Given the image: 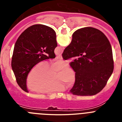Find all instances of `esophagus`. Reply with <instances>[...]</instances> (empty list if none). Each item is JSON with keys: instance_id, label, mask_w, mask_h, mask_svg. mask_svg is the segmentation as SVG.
Instances as JSON below:
<instances>
[{"instance_id": "34e87169", "label": "esophagus", "mask_w": 122, "mask_h": 122, "mask_svg": "<svg viewBox=\"0 0 122 122\" xmlns=\"http://www.w3.org/2000/svg\"><path fill=\"white\" fill-rule=\"evenodd\" d=\"M56 58L58 59H62V55H59V56H57V57H56Z\"/></svg>"}]
</instances>
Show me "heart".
Listing matches in <instances>:
<instances>
[{"label":"heart","instance_id":"heart-1","mask_svg":"<svg viewBox=\"0 0 122 122\" xmlns=\"http://www.w3.org/2000/svg\"><path fill=\"white\" fill-rule=\"evenodd\" d=\"M68 66L65 60H57L48 65L46 62H40L31 70L27 78V86L29 89L39 93H49L63 90L65 84L68 87L74 86L76 81L74 72L67 68L56 76L55 72Z\"/></svg>","mask_w":122,"mask_h":122}]
</instances>
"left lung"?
<instances>
[{
  "label": "left lung",
  "instance_id": "obj_1",
  "mask_svg": "<svg viewBox=\"0 0 122 122\" xmlns=\"http://www.w3.org/2000/svg\"><path fill=\"white\" fill-rule=\"evenodd\" d=\"M57 46L56 32L47 25H33L20 35L14 48L11 67L24 91L28 92L27 78L32 68L43 60L56 57Z\"/></svg>",
  "mask_w": 122,
  "mask_h": 122
}]
</instances>
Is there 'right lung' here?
I'll list each match as a JSON object with an SVG mask.
<instances>
[{
    "label": "right lung",
    "instance_id": "1",
    "mask_svg": "<svg viewBox=\"0 0 122 122\" xmlns=\"http://www.w3.org/2000/svg\"><path fill=\"white\" fill-rule=\"evenodd\" d=\"M62 57L64 60L76 57L70 63L76 73V81L70 92L76 95L97 94L114 70L111 44L104 33L95 28L88 27L75 31Z\"/></svg>",
    "mask_w": 122,
    "mask_h": 122
}]
</instances>
